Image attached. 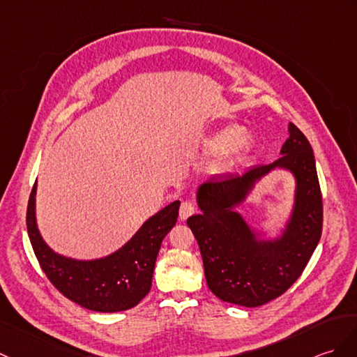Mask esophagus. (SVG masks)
I'll return each mask as SVG.
<instances>
[{
	"instance_id": "34e87169",
	"label": "esophagus",
	"mask_w": 357,
	"mask_h": 357,
	"mask_svg": "<svg viewBox=\"0 0 357 357\" xmlns=\"http://www.w3.org/2000/svg\"><path fill=\"white\" fill-rule=\"evenodd\" d=\"M196 205L193 204V202H190V201H184L181 204V208H179V218H181V220H187L190 216H192V214H195L196 213Z\"/></svg>"
}]
</instances>
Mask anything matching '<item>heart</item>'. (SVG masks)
<instances>
[{"instance_id": "1", "label": "heart", "mask_w": 357, "mask_h": 357, "mask_svg": "<svg viewBox=\"0 0 357 357\" xmlns=\"http://www.w3.org/2000/svg\"><path fill=\"white\" fill-rule=\"evenodd\" d=\"M254 139L250 132L237 128H227L214 134L208 141V149L213 152L227 151L231 155H243L252 147Z\"/></svg>"}]
</instances>
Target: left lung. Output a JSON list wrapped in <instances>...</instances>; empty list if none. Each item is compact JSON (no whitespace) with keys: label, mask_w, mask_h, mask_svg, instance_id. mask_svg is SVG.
Returning <instances> with one entry per match:
<instances>
[{"label":"left lung","mask_w":357,"mask_h":357,"mask_svg":"<svg viewBox=\"0 0 357 357\" xmlns=\"http://www.w3.org/2000/svg\"><path fill=\"white\" fill-rule=\"evenodd\" d=\"M281 156L243 173L213 176L197 188L201 214L188 218L210 291L222 301L259 307L275 300L301 275L322 233V196L312 146L294 123ZM281 168L296 178L291 216L281 236L259 239L235 208L258 181Z\"/></svg>","instance_id":"8db88e82"}]
</instances>
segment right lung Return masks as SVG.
<instances>
[{
    "label": "right lung",
    "instance_id": "right-lung-1",
    "mask_svg": "<svg viewBox=\"0 0 357 357\" xmlns=\"http://www.w3.org/2000/svg\"><path fill=\"white\" fill-rule=\"evenodd\" d=\"M179 201L147 219L126 245L103 259L76 260L54 252L36 223V184L29 199L27 231L40 268L68 300L94 312L114 313L135 307L151 291L162 238L178 220Z\"/></svg>",
    "mask_w": 357,
    "mask_h": 357
}]
</instances>
